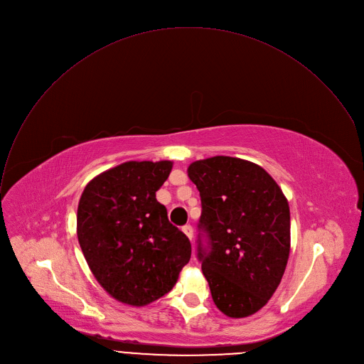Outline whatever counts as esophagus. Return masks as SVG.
Returning a JSON list of instances; mask_svg holds the SVG:
<instances>
[{"label":"esophagus","mask_w":364,"mask_h":364,"mask_svg":"<svg viewBox=\"0 0 364 364\" xmlns=\"http://www.w3.org/2000/svg\"><path fill=\"white\" fill-rule=\"evenodd\" d=\"M182 231H183V234L192 241V238H193V230H192V227H191V225H185V227L182 228Z\"/></svg>","instance_id":"esophagus-1"}]
</instances>
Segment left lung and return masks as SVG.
I'll return each instance as SVG.
<instances>
[{
    "label": "left lung",
    "mask_w": 364,
    "mask_h": 364,
    "mask_svg": "<svg viewBox=\"0 0 364 364\" xmlns=\"http://www.w3.org/2000/svg\"><path fill=\"white\" fill-rule=\"evenodd\" d=\"M198 259L215 306L232 318L261 310L275 293L289 255V206L261 166L231 156L196 161Z\"/></svg>",
    "instance_id": "8db88e82"
}]
</instances>
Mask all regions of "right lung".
Wrapping results in <instances>:
<instances>
[{"label": "right lung", "mask_w": 364, "mask_h": 364, "mask_svg": "<svg viewBox=\"0 0 364 364\" xmlns=\"http://www.w3.org/2000/svg\"><path fill=\"white\" fill-rule=\"evenodd\" d=\"M171 171V161L124 162L82 193L80 248L99 284L120 303L141 307L164 297L191 259L188 237L156 200Z\"/></svg>", "instance_id": "1"}]
</instances>
